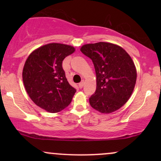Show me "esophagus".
Instances as JSON below:
<instances>
[{"label": "esophagus", "instance_id": "esophagus-1", "mask_svg": "<svg viewBox=\"0 0 161 161\" xmlns=\"http://www.w3.org/2000/svg\"><path fill=\"white\" fill-rule=\"evenodd\" d=\"M83 86H84V81H82V82H81L80 83H79V87L80 88H82Z\"/></svg>", "mask_w": 161, "mask_h": 161}]
</instances>
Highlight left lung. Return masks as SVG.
I'll return each mask as SVG.
<instances>
[{"instance_id":"8db88e82","label":"left lung","mask_w":161,"mask_h":161,"mask_svg":"<svg viewBox=\"0 0 161 161\" xmlns=\"http://www.w3.org/2000/svg\"><path fill=\"white\" fill-rule=\"evenodd\" d=\"M81 51L93 62L97 87L90 105L102 114L123 107L132 95L137 73L131 57L123 47L108 42L87 44Z\"/></svg>"}]
</instances>
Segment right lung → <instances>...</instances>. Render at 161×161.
Returning a JSON list of instances; mask_svg holds the SVG:
<instances>
[{"mask_svg":"<svg viewBox=\"0 0 161 161\" xmlns=\"http://www.w3.org/2000/svg\"><path fill=\"white\" fill-rule=\"evenodd\" d=\"M73 46L51 43L35 50L28 57L23 80L28 95L37 106L50 113L61 111L76 92L68 82L63 60L73 53Z\"/></svg>","mask_w":161,"mask_h":161,"instance_id":"1","label":"right lung"}]
</instances>
